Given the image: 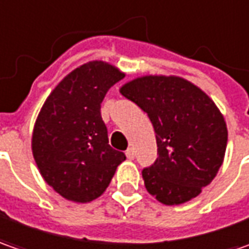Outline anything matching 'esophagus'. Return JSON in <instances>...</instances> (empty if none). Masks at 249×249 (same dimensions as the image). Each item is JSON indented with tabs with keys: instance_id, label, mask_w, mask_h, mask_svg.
<instances>
[{
	"instance_id": "esophagus-1",
	"label": "esophagus",
	"mask_w": 249,
	"mask_h": 249,
	"mask_svg": "<svg viewBox=\"0 0 249 249\" xmlns=\"http://www.w3.org/2000/svg\"><path fill=\"white\" fill-rule=\"evenodd\" d=\"M125 156H126V159L128 160H133L135 159V150H133L132 147H128L126 151H125Z\"/></svg>"
}]
</instances>
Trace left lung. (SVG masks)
Returning a JSON list of instances; mask_svg holds the SVG:
<instances>
[{"instance_id": "1", "label": "left lung", "mask_w": 249, "mask_h": 249, "mask_svg": "<svg viewBox=\"0 0 249 249\" xmlns=\"http://www.w3.org/2000/svg\"><path fill=\"white\" fill-rule=\"evenodd\" d=\"M120 92L154 126L159 157L142 171L147 192L165 205L197 197L216 176L226 151V123L215 103L180 77L146 75Z\"/></svg>"}]
</instances>
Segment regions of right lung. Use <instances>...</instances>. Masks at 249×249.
Instances as JSON below:
<instances>
[{"label": "right lung", "instance_id": "1", "mask_svg": "<svg viewBox=\"0 0 249 249\" xmlns=\"http://www.w3.org/2000/svg\"><path fill=\"white\" fill-rule=\"evenodd\" d=\"M124 78L114 66L89 62L65 77L48 96L33 132V156L56 193L88 202L105 193L126 157L108 144L100 105Z\"/></svg>", "mask_w": 249, "mask_h": 249}]
</instances>
